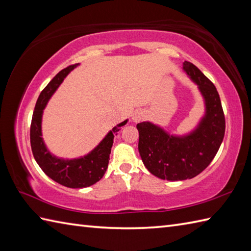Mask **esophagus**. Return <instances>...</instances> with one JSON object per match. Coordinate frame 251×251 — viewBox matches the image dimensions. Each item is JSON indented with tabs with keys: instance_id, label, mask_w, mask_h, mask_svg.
<instances>
[{
	"instance_id": "esophagus-1",
	"label": "esophagus",
	"mask_w": 251,
	"mask_h": 251,
	"mask_svg": "<svg viewBox=\"0 0 251 251\" xmlns=\"http://www.w3.org/2000/svg\"><path fill=\"white\" fill-rule=\"evenodd\" d=\"M145 119H146V112L142 110H137L134 113V115H132V121L135 123H139Z\"/></svg>"
}]
</instances>
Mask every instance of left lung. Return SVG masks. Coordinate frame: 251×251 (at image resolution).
<instances>
[{"label": "left lung", "mask_w": 251, "mask_h": 251, "mask_svg": "<svg viewBox=\"0 0 251 251\" xmlns=\"http://www.w3.org/2000/svg\"><path fill=\"white\" fill-rule=\"evenodd\" d=\"M183 69L199 85L205 99L206 114L197 128L189 135L177 137L150 122L137 124L142 162L149 172L163 180L196 177L214 159L225 137L226 119L216 86L193 63L184 61Z\"/></svg>", "instance_id": "1"}]
</instances>
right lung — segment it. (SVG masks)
I'll return each instance as SVG.
<instances>
[{"label":"right lung","instance_id":"add662e5","mask_svg":"<svg viewBox=\"0 0 251 251\" xmlns=\"http://www.w3.org/2000/svg\"><path fill=\"white\" fill-rule=\"evenodd\" d=\"M77 66L72 65L63 69L51 79L49 85L42 90L37 98L33 115H32L30 127V142L31 149L36 163L41 169L56 182L67 188L82 189L93 185L103 177L108 168L111 148L113 145L114 135L117 134L122 126H124L127 121L122 122L116 125L104 139L96 147L87 155L74 159H62L52 155L47 150L45 143L42 138V115L43 110L50 100L51 95L61 84L69 72Z\"/></svg>","mask_w":251,"mask_h":251}]
</instances>
